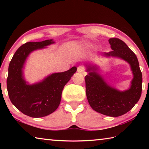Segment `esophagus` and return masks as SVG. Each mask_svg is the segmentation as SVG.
<instances>
[{"label": "esophagus", "instance_id": "34e87169", "mask_svg": "<svg viewBox=\"0 0 149 149\" xmlns=\"http://www.w3.org/2000/svg\"><path fill=\"white\" fill-rule=\"evenodd\" d=\"M84 71H85V68L84 66H82V65H79V66L77 68V72L79 73H83L84 72Z\"/></svg>", "mask_w": 149, "mask_h": 149}]
</instances>
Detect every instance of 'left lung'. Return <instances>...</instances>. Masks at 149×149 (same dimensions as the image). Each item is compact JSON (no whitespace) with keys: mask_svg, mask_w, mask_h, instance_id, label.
I'll list each match as a JSON object with an SVG mask.
<instances>
[{"mask_svg":"<svg viewBox=\"0 0 149 149\" xmlns=\"http://www.w3.org/2000/svg\"><path fill=\"white\" fill-rule=\"evenodd\" d=\"M108 42L112 51L101 55L118 58L130 65L133 75L130 87L123 91L115 89L99 74V66L86 64V95L91 107L96 112L118 117L132 110L139 100L142 91V73L137 56L124 42L117 38L109 39Z\"/></svg>","mask_w":149,"mask_h":149,"instance_id":"obj_1","label":"left lung"}]
</instances>
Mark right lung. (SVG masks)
Instances as JSON below:
<instances>
[{
  "label": "right lung",
  "mask_w": 149,
  "mask_h": 149,
  "mask_svg": "<svg viewBox=\"0 0 149 149\" xmlns=\"http://www.w3.org/2000/svg\"><path fill=\"white\" fill-rule=\"evenodd\" d=\"M54 42L53 39L26 42L16 50L10 62L6 81L9 98L16 108L28 116L41 118L54 112L60 104L65 85L77 71L74 66L68 71L48 75L36 84L26 81L24 67L29 55Z\"/></svg>",
  "instance_id": "add662e5"
}]
</instances>
